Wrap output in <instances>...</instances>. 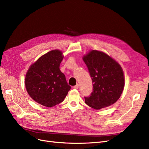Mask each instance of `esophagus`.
Wrapping results in <instances>:
<instances>
[{"instance_id": "34e87169", "label": "esophagus", "mask_w": 149, "mask_h": 149, "mask_svg": "<svg viewBox=\"0 0 149 149\" xmlns=\"http://www.w3.org/2000/svg\"><path fill=\"white\" fill-rule=\"evenodd\" d=\"M78 87H79V84H76V85L74 86L73 88H74V89H77L78 88Z\"/></svg>"}]
</instances>
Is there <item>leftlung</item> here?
<instances>
[{
    "mask_svg": "<svg viewBox=\"0 0 149 149\" xmlns=\"http://www.w3.org/2000/svg\"><path fill=\"white\" fill-rule=\"evenodd\" d=\"M83 60L93 84L91 96L84 97L86 104L96 110L113 104L120 97L125 85L124 71L119 63L94 49L84 55Z\"/></svg>",
    "mask_w": 149,
    "mask_h": 149,
    "instance_id": "obj_1",
    "label": "left lung"
}]
</instances>
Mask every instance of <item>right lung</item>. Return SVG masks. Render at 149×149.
<instances>
[{
    "label": "right lung",
    "mask_w": 149,
    "mask_h": 149,
    "mask_svg": "<svg viewBox=\"0 0 149 149\" xmlns=\"http://www.w3.org/2000/svg\"><path fill=\"white\" fill-rule=\"evenodd\" d=\"M64 56L53 49L31 64L26 72L25 84L30 96L40 104L51 107L63 101L71 86L60 70Z\"/></svg>",
    "instance_id": "obj_1"
}]
</instances>
